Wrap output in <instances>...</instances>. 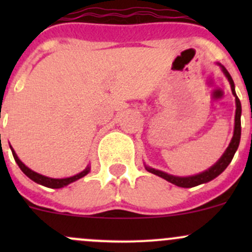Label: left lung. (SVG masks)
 <instances>
[{"label": "left lung", "instance_id": "left-lung-1", "mask_svg": "<svg viewBox=\"0 0 252 252\" xmlns=\"http://www.w3.org/2000/svg\"><path fill=\"white\" fill-rule=\"evenodd\" d=\"M222 69H223V72H224L225 77H227L228 80H229L230 86H232V93H233V95L235 96V103H236L234 135H233L232 141H230L229 146H228V149L225 150V152L223 154V156L220 157V161H218L217 163L215 164V166L211 167L210 169H207V171L202 172V173H200V174L192 175V177H185V178L174 177V175H169V174L164 173V172L157 171V169L149 168V167H146V169L150 172V173H154V174L158 175V177L163 178V179H166L167 182L172 183V184L177 185V187L192 188V187H196V185L204 184V183H207V182H210V180L215 179V178L218 177V175L222 173V172L224 171L225 168H227L228 164L232 162L233 157H234L235 151L238 150L239 142H240V135H241V122H240L241 103H240V100H239L238 96H236V94H235L234 81H233L232 77H230V74L228 73V70L225 69L224 67H222Z\"/></svg>", "mask_w": 252, "mask_h": 252}]
</instances>
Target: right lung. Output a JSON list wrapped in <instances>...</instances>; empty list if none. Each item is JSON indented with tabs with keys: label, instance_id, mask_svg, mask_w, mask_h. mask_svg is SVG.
<instances>
[{
	"label": "right lung",
	"instance_id": "right-lung-1",
	"mask_svg": "<svg viewBox=\"0 0 252 252\" xmlns=\"http://www.w3.org/2000/svg\"><path fill=\"white\" fill-rule=\"evenodd\" d=\"M11 149H12V147H11ZM12 154H13L14 159H16V162H17L18 166H19V168L23 171V173L27 175V177H29L32 180H34L35 183H37V184H41V185H44V187H47V188H52V189H60V188L65 187V185L70 184V183H73V182H75V180L83 178L84 175L88 174L89 171H90V168L88 167V168L84 169L83 172H80V173L73 175V177L64 178V179H53V178L45 177V175H41V174L36 173V172H34V171H32V169L28 168V167L25 166V164L23 163V162L20 161L19 158H18L17 154L14 152L13 149H12Z\"/></svg>",
	"mask_w": 252,
	"mask_h": 252
}]
</instances>
